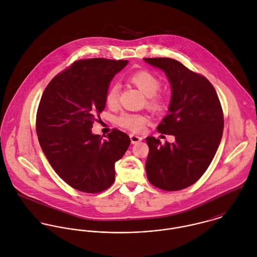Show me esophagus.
Segmentation results:
<instances>
[{
    "instance_id": "esophagus-1",
    "label": "esophagus",
    "mask_w": 257,
    "mask_h": 257,
    "mask_svg": "<svg viewBox=\"0 0 257 257\" xmlns=\"http://www.w3.org/2000/svg\"><path fill=\"white\" fill-rule=\"evenodd\" d=\"M130 138H131V142H132L133 145H136V144H138V143L143 141V138H141L139 136H136V135H131Z\"/></svg>"
}]
</instances>
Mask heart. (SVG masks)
Masks as SVG:
<instances>
[{
  "label": "heart",
  "mask_w": 257,
  "mask_h": 257,
  "mask_svg": "<svg viewBox=\"0 0 257 257\" xmlns=\"http://www.w3.org/2000/svg\"><path fill=\"white\" fill-rule=\"evenodd\" d=\"M132 82L148 97V105L154 110H161L164 108V101L156 97L155 94L160 88L159 79L148 71H138L131 76ZM120 86L117 82H113L110 84L107 90L105 101L108 106L113 107L116 105L118 100ZM147 117L143 114H135V113H123L117 118V123L125 128H128L133 132L140 133L145 128V124L147 123Z\"/></svg>",
  "instance_id": "heart-1"
}]
</instances>
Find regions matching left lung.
I'll return each instance as SVG.
<instances>
[{
  "mask_svg": "<svg viewBox=\"0 0 257 257\" xmlns=\"http://www.w3.org/2000/svg\"><path fill=\"white\" fill-rule=\"evenodd\" d=\"M162 70L171 87L168 114L157 131L175 137L162 145L147 138L149 153L147 179L165 191H178L197 182L211 164L220 146L223 115L213 85L204 76L186 68L172 58H144Z\"/></svg>",
  "mask_w": 257,
  "mask_h": 257,
  "instance_id": "8db88e82",
  "label": "left lung"
}]
</instances>
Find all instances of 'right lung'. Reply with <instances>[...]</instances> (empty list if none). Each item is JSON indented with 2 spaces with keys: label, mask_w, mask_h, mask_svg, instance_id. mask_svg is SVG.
<instances>
[{
  "label": "right lung",
  "mask_w": 257,
  "mask_h": 257,
  "mask_svg": "<svg viewBox=\"0 0 257 257\" xmlns=\"http://www.w3.org/2000/svg\"><path fill=\"white\" fill-rule=\"evenodd\" d=\"M127 60H79L55 76L45 88L37 114V134L43 153L66 183L85 193H99L114 181V164L131 145L128 136L113 130L106 138L92 133L106 108L110 81Z\"/></svg>",
  "instance_id": "1"
}]
</instances>
